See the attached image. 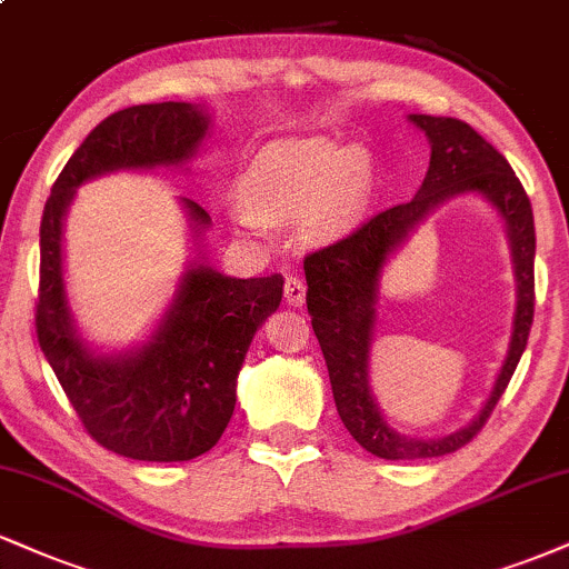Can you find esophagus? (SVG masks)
I'll return each mask as SVG.
<instances>
[{
    "label": "esophagus",
    "mask_w": 569,
    "mask_h": 569,
    "mask_svg": "<svg viewBox=\"0 0 569 569\" xmlns=\"http://www.w3.org/2000/svg\"><path fill=\"white\" fill-rule=\"evenodd\" d=\"M305 293H307V286H305L302 278H297V276L286 278V286H283L286 302H289L291 307H302L305 305Z\"/></svg>",
    "instance_id": "obj_1"
}]
</instances>
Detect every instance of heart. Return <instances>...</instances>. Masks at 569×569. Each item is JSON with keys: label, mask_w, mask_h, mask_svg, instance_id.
I'll return each instance as SVG.
<instances>
[{"label": "heart", "mask_w": 569, "mask_h": 569, "mask_svg": "<svg viewBox=\"0 0 569 569\" xmlns=\"http://www.w3.org/2000/svg\"><path fill=\"white\" fill-rule=\"evenodd\" d=\"M376 188L379 169L362 146L337 137H280L243 169V203H232L230 219L249 238L297 219L305 241L326 243L366 217Z\"/></svg>", "instance_id": "1"}]
</instances>
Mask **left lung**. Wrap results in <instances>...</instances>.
I'll return each instance as SVG.
<instances>
[{
    "label": "left lung",
    "instance_id": "1",
    "mask_svg": "<svg viewBox=\"0 0 569 569\" xmlns=\"http://www.w3.org/2000/svg\"><path fill=\"white\" fill-rule=\"evenodd\" d=\"M408 121L421 129L432 148L419 193L408 203L376 214L345 241L305 259L307 310L312 315V331L323 350L341 421L368 453L387 458V461L448 456L480 432L515 376L527 337H530L532 307H536V272H532L536 222H532L530 198L522 182L517 180L515 169L482 134H477L463 121L423 113H410ZM463 194L488 200L502 217L510 238L518 280L510 347L491 395L475 420L448 436H400L388 427L370 389V355L378 332L380 280L388 262L422 219L442 202Z\"/></svg>",
    "mask_w": 569,
    "mask_h": 569
}]
</instances>
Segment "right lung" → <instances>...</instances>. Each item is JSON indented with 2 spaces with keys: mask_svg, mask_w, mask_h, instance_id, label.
Returning <instances> with one entry per match:
<instances>
[{
  "mask_svg": "<svg viewBox=\"0 0 569 569\" xmlns=\"http://www.w3.org/2000/svg\"><path fill=\"white\" fill-rule=\"evenodd\" d=\"M214 129L198 102L132 106L100 121L44 203L37 333L87 432L134 461H190L222 437L251 339L278 310L283 278H232L209 262L211 217L180 198L188 262L172 299L142 341L108 350L81 331L66 278V217L81 184L116 172H188Z\"/></svg>",
  "mask_w": 569,
  "mask_h": 569,
  "instance_id": "right-lung-1",
  "label": "right lung"
}]
</instances>
